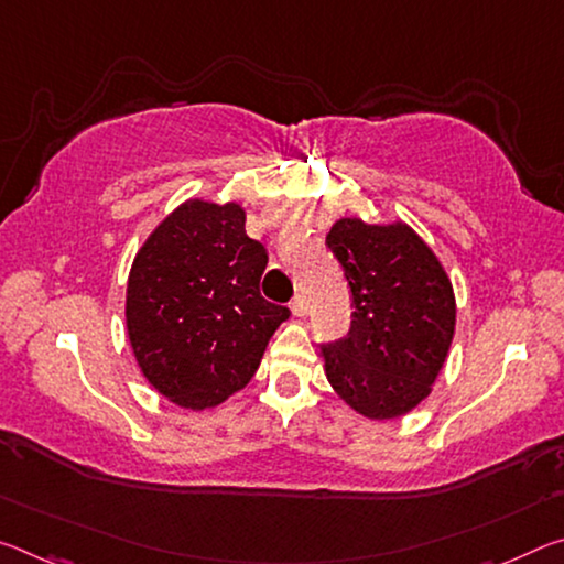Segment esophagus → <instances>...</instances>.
<instances>
[{"label": "esophagus", "mask_w": 564, "mask_h": 564, "mask_svg": "<svg viewBox=\"0 0 564 564\" xmlns=\"http://www.w3.org/2000/svg\"><path fill=\"white\" fill-rule=\"evenodd\" d=\"M291 311H293V316H306V311H308V301H306V296H293V301H291Z\"/></svg>", "instance_id": "34e87169"}]
</instances>
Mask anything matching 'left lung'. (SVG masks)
Returning <instances> with one entry per match:
<instances>
[{"mask_svg":"<svg viewBox=\"0 0 564 564\" xmlns=\"http://www.w3.org/2000/svg\"><path fill=\"white\" fill-rule=\"evenodd\" d=\"M326 246L351 293V328L321 346L326 377L348 406L394 419L429 397L452 346V281L404 223L369 226L341 218Z\"/></svg>","mask_w":564,"mask_h":564,"instance_id":"obj_1","label":"left lung"}]
</instances>
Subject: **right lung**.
Here are the masks:
<instances>
[{
	"label": "right lung",
	"instance_id": "obj_1",
	"mask_svg": "<svg viewBox=\"0 0 564 564\" xmlns=\"http://www.w3.org/2000/svg\"><path fill=\"white\" fill-rule=\"evenodd\" d=\"M268 250L240 205L187 200L145 240L128 281V334L145 379L185 409L253 377L291 311L261 293Z\"/></svg>",
	"mask_w": 564,
	"mask_h": 564
}]
</instances>
